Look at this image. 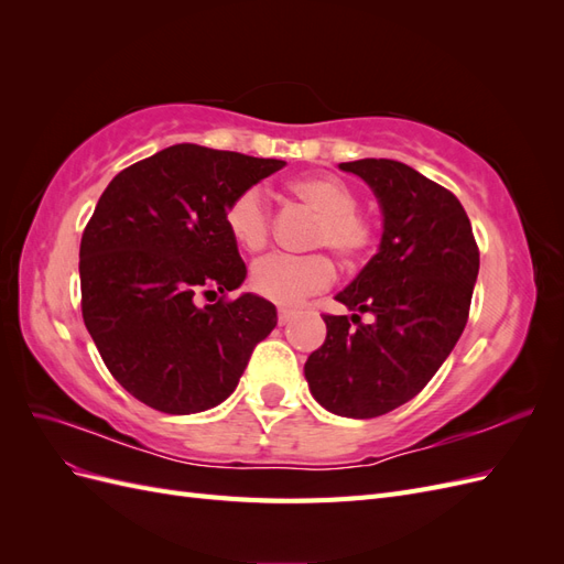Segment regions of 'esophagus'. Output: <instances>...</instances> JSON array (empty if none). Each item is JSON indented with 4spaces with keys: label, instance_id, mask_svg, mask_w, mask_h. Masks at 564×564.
Returning a JSON list of instances; mask_svg holds the SVG:
<instances>
[{
    "label": "esophagus",
    "instance_id": "34e87169",
    "mask_svg": "<svg viewBox=\"0 0 564 564\" xmlns=\"http://www.w3.org/2000/svg\"><path fill=\"white\" fill-rule=\"evenodd\" d=\"M292 317H294V311H289V308H280V311H278V322H280V324H286Z\"/></svg>",
    "mask_w": 564,
    "mask_h": 564
}]
</instances>
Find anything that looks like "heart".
<instances>
[{"instance_id":"1","label":"heart","mask_w":564,"mask_h":564,"mask_svg":"<svg viewBox=\"0 0 564 564\" xmlns=\"http://www.w3.org/2000/svg\"><path fill=\"white\" fill-rule=\"evenodd\" d=\"M286 193L305 204L317 220L308 235V247L329 249L344 265H360L377 249V226L362 212L352 187L329 174H308L286 183ZM235 245L245 251H261L270 242L272 214L259 187L237 193L224 214ZM334 263L327 253L286 256L275 253L251 268L253 294L278 305H294L334 282Z\"/></svg>"}]
</instances>
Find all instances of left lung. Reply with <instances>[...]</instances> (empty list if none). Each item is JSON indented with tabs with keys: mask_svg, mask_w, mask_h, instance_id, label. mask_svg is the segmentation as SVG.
Wrapping results in <instances>:
<instances>
[{
	"mask_svg": "<svg viewBox=\"0 0 564 564\" xmlns=\"http://www.w3.org/2000/svg\"><path fill=\"white\" fill-rule=\"evenodd\" d=\"M365 178L383 209L379 253L336 301L327 338L305 362L315 400L348 419L392 412L425 388L470 313L480 249L454 193L395 160L340 162ZM369 312L367 325L356 315Z\"/></svg>",
	"mask_w": 564,
	"mask_h": 564,
	"instance_id": "obj_1",
	"label": "left lung"
}]
</instances>
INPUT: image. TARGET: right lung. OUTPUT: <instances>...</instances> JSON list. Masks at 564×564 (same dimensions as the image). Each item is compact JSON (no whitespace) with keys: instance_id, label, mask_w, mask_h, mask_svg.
<instances>
[{"instance_id":"1","label":"right lung","mask_w":564,"mask_h":564,"mask_svg":"<svg viewBox=\"0 0 564 564\" xmlns=\"http://www.w3.org/2000/svg\"><path fill=\"white\" fill-rule=\"evenodd\" d=\"M282 166L178 143L127 166L100 195L79 245L82 317L135 400L164 414L220 404L275 329L270 301L228 299L247 265L224 214Z\"/></svg>"}]
</instances>
